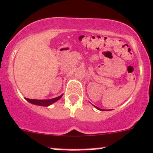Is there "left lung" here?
Instances as JSON below:
<instances>
[{"label":"left lung","instance_id":"left-lung-1","mask_svg":"<svg viewBox=\"0 0 153 153\" xmlns=\"http://www.w3.org/2000/svg\"><path fill=\"white\" fill-rule=\"evenodd\" d=\"M95 107H96V106H95ZM96 108H97V107H96ZM97 108V109H99V110H100V108ZM101 111H102V109H101Z\"/></svg>","mask_w":153,"mask_h":153}]
</instances>
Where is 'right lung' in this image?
Returning a JSON list of instances; mask_svg holds the SVG:
<instances>
[{
	"instance_id": "right-lung-1",
	"label": "right lung",
	"mask_w": 153,
	"mask_h": 153,
	"mask_svg": "<svg viewBox=\"0 0 153 153\" xmlns=\"http://www.w3.org/2000/svg\"><path fill=\"white\" fill-rule=\"evenodd\" d=\"M62 97V95H60L59 97H56V98L51 99V100H34V99H29L26 98L28 102H30V103L37 105H41V106H48L50 105H51L53 102H56L61 97Z\"/></svg>"
}]
</instances>
